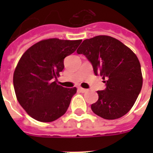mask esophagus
<instances>
[{"label": "esophagus", "mask_w": 153, "mask_h": 153, "mask_svg": "<svg viewBox=\"0 0 153 153\" xmlns=\"http://www.w3.org/2000/svg\"><path fill=\"white\" fill-rule=\"evenodd\" d=\"M78 90H79V91H80V92H82V93H85V92H86V91H87L86 89L82 88V87H81V86H79V87H78Z\"/></svg>", "instance_id": "obj_1"}]
</instances>
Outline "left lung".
<instances>
[{
    "mask_svg": "<svg viewBox=\"0 0 153 153\" xmlns=\"http://www.w3.org/2000/svg\"><path fill=\"white\" fill-rule=\"evenodd\" d=\"M77 53L87 58L94 74H100L106 86L104 91H97L98 100L91 105L92 111L107 120L127 114L142 87V74L137 55L118 39L108 36L85 39Z\"/></svg>",
    "mask_w": 153,
    "mask_h": 153,
    "instance_id": "left-lung-1",
    "label": "left lung"
}]
</instances>
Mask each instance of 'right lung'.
Listing matches in <instances>:
<instances>
[{"instance_id": "add662e5", "label": "right lung", "mask_w": 153, "mask_h": 153, "mask_svg": "<svg viewBox=\"0 0 153 153\" xmlns=\"http://www.w3.org/2000/svg\"><path fill=\"white\" fill-rule=\"evenodd\" d=\"M79 40L56 38L38 42L20 58L13 74V86L20 105L32 118L51 122L67 112L76 87L56 83L64 68L65 57L76 51Z\"/></svg>"}]
</instances>
